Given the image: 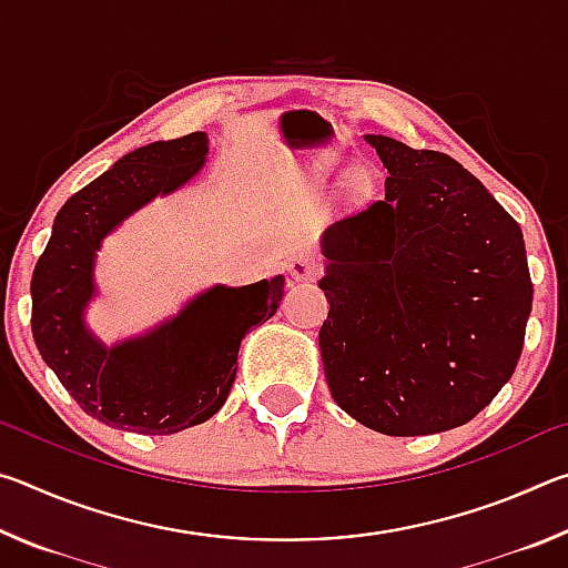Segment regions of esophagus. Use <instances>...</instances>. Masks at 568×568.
Listing matches in <instances>:
<instances>
[{
    "label": "esophagus",
    "instance_id": "obj_1",
    "mask_svg": "<svg viewBox=\"0 0 568 568\" xmlns=\"http://www.w3.org/2000/svg\"><path fill=\"white\" fill-rule=\"evenodd\" d=\"M287 273L295 281H313L321 273V261L313 253H307V250H301V253H293L291 261H287Z\"/></svg>",
    "mask_w": 568,
    "mask_h": 568
}]
</instances>
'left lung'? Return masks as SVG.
I'll list each match as a JSON object with an SVG mask.
<instances>
[{
  "instance_id": "8db88e82",
  "label": "left lung",
  "mask_w": 568,
  "mask_h": 568,
  "mask_svg": "<svg viewBox=\"0 0 568 568\" xmlns=\"http://www.w3.org/2000/svg\"><path fill=\"white\" fill-rule=\"evenodd\" d=\"M363 138L388 170L386 197L323 233L325 381L378 434H440L484 410L521 358L524 235L454 158Z\"/></svg>"
}]
</instances>
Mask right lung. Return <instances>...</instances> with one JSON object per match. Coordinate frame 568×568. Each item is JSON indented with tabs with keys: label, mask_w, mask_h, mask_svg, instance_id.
<instances>
[{
	"label": "right lung",
	"mask_w": 568,
	"mask_h": 568,
	"mask_svg": "<svg viewBox=\"0 0 568 568\" xmlns=\"http://www.w3.org/2000/svg\"><path fill=\"white\" fill-rule=\"evenodd\" d=\"M210 140L192 132L138 148L62 205L32 275V335L42 361L88 416L112 428L168 436L223 408L250 328L273 318L285 277L213 285L178 315L132 338L102 343L84 313L98 297L102 240L205 168Z\"/></svg>",
	"instance_id": "right-lung-1"
}]
</instances>
